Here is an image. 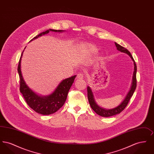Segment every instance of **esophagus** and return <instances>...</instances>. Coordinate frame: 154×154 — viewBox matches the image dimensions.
I'll return each mask as SVG.
<instances>
[{
	"label": "esophagus",
	"mask_w": 154,
	"mask_h": 154,
	"mask_svg": "<svg viewBox=\"0 0 154 154\" xmlns=\"http://www.w3.org/2000/svg\"><path fill=\"white\" fill-rule=\"evenodd\" d=\"M83 78H84V74H83V73H80L77 74V79H82Z\"/></svg>",
	"instance_id": "1"
}]
</instances>
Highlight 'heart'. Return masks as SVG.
Wrapping results in <instances>:
<instances>
[{
  "label": "heart",
  "mask_w": 154,
  "mask_h": 154,
  "mask_svg": "<svg viewBox=\"0 0 154 154\" xmlns=\"http://www.w3.org/2000/svg\"><path fill=\"white\" fill-rule=\"evenodd\" d=\"M85 47L87 50L89 51H95L96 50L95 47L92 44H87L85 45Z\"/></svg>",
  "instance_id": "b5f03b06"
}]
</instances>
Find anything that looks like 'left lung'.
Segmentation results:
<instances>
[{
	"label": "left lung",
	"mask_w": 154,
	"mask_h": 154,
	"mask_svg": "<svg viewBox=\"0 0 154 154\" xmlns=\"http://www.w3.org/2000/svg\"><path fill=\"white\" fill-rule=\"evenodd\" d=\"M115 44L116 45V47H117L118 50L127 54L132 58L133 62H134V69L133 76V81H132V87L131 88V90L129 91L128 95L126 96L124 100L117 107H116L114 109H110V110H105V109H103L102 108L100 107L96 103L95 100L94 99V95H93V94H92V92L91 88L89 87H87L88 101H89V104H90L91 108L92 109V110L95 112L97 114H98L99 116H100L102 117H109L115 116L116 114L121 113L123 110H124L125 107H126V106L128 105V103L129 102L131 97L133 95V93H134V91L136 88V86H137V80H136L137 66H136V62H135L134 59L133 58V57H132L131 52L129 51L126 48H125L124 47L120 45L119 44H117V43H115Z\"/></svg>",
	"instance_id": "8db88e82"
}]
</instances>
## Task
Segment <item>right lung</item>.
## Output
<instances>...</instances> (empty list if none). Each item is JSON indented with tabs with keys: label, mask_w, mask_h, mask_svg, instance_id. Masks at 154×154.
<instances>
[{
	"label": "right lung",
	"mask_w": 154,
	"mask_h": 154,
	"mask_svg": "<svg viewBox=\"0 0 154 154\" xmlns=\"http://www.w3.org/2000/svg\"><path fill=\"white\" fill-rule=\"evenodd\" d=\"M50 31L62 32V30L51 29L47 30L35 37L30 41L37 38L38 37L48 33ZM22 54L23 52L20 59L18 66V72L20 76V91L21 93L28 105L35 112L42 115H50L54 114L60 109L65 104L68 92L73 83L75 75L62 81L55 91L50 95L45 97L39 96L30 89L25 84L22 77L21 71V60Z\"/></svg>",
	"instance_id": "1"
}]
</instances>
